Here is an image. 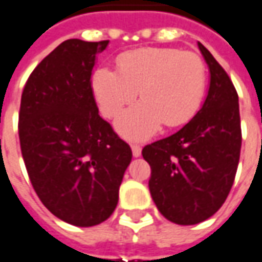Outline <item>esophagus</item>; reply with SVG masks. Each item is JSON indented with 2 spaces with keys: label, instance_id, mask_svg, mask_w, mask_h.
Segmentation results:
<instances>
[{
  "label": "esophagus",
  "instance_id": "34e87169",
  "mask_svg": "<svg viewBox=\"0 0 262 262\" xmlns=\"http://www.w3.org/2000/svg\"><path fill=\"white\" fill-rule=\"evenodd\" d=\"M132 153L135 157H139L142 155V147L139 144H132Z\"/></svg>",
  "mask_w": 262,
  "mask_h": 262
}]
</instances>
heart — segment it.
<instances>
[{"label":"heart","instance_id":"obj_1","mask_svg":"<svg viewBox=\"0 0 262 262\" xmlns=\"http://www.w3.org/2000/svg\"><path fill=\"white\" fill-rule=\"evenodd\" d=\"M118 71L98 68L92 91L100 113L118 116L125 106L142 102L116 120L118 132L129 140L155 135L162 123L177 127L187 123L201 105L206 91V65L194 52L174 48H142L118 58Z\"/></svg>","mask_w":262,"mask_h":262}]
</instances>
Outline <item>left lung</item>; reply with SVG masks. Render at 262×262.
<instances>
[{
	"instance_id": "obj_1",
	"label": "left lung",
	"mask_w": 262,
	"mask_h": 262,
	"mask_svg": "<svg viewBox=\"0 0 262 262\" xmlns=\"http://www.w3.org/2000/svg\"><path fill=\"white\" fill-rule=\"evenodd\" d=\"M210 71L207 98L187 125L144 146L149 190L159 211L171 223L191 226L210 219L233 187L241 150L238 95L233 82L203 43Z\"/></svg>"
}]
</instances>
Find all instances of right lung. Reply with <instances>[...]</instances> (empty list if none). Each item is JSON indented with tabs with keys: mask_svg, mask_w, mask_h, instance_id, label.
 I'll list each match as a JSON object with an SVG mask.
<instances>
[{
	"mask_svg": "<svg viewBox=\"0 0 262 262\" xmlns=\"http://www.w3.org/2000/svg\"><path fill=\"white\" fill-rule=\"evenodd\" d=\"M109 41L68 39L32 71L18 133L32 187L65 223L92 227L118 206L130 146L99 116L91 75Z\"/></svg>",
	"mask_w": 262,
	"mask_h": 262,
	"instance_id": "right-lung-1",
	"label": "right lung"
}]
</instances>
